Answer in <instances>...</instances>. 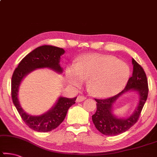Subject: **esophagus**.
Masks as SVG:
<instances>
[{"mask_svg": "<svg viewBox=\"0 0 157 157\" xmlns=\"http://www.w3.org/2000/svg\"><path fill=\"white\" fill-rule=\"evenodd\" d=\"M86 98L85 96H83V95H78L76 98V102L77 103H79V102H81L84 101V100H86Z\"/></svg>", "mask_w": 157, "mask_h": 157, "instance_id": "1", "label": "esophagus"}]
</instances>
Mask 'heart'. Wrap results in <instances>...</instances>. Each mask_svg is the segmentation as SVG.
I'll use <instances>...</instances> for the list:
<instances>
[{
    "instance_id": "obj_1",
    "label": "heart",
    "mask_w": 157,
    "mask_h": 157,
    "mask_svg": "<svg viewBox=\"0 0 157 157\" xmlns=\"http://www.w3.org/2000/svg\"><path fill=\"white\" fill-rule=\"evenodd\" d=\"M128 65L116 58L100 54L81 56L76 64L67 68V79L70 84L81 86L88 79V88L96 97L112 96L121 90L128 80Z\"/></svg>"
}]
</instances>
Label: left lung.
Wrapping results in <instances>:
<instances>
[{
  "label": "left lung",
  "instance_id": "8db88e82",
  "mask_svg": "<svg viewBox=\"0 0 157 157\" xmlns=\"http://www.w3.org/2000/svg\"><path fill=\"white\" fill-rule=\"evenodd\" d=\"M132 76L129 78L123 90L115 96L105 99L95 98L97 110L92 115L93 122L100 132L105 135L113 136L123 133L133 126L139 119L140 113L148 96V82L143 68L132 59ZM137 91L139 94V103L136 110L130 117L119 118L112 113L113 104L119 97L127 92Z\"/></svg>",
  "mask_w": 157,
  "mask_h": 157
}]
</instances>
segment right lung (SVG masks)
<instances>
[{
	"label": "right lung",
	"mask_w": 157,
	"mask_h": 157,
	"mask_svg": "<svg viewBox=\"0 0 157 157\" xmlns=\"http://www.w3.org/2000/svg\"><path fill=\"white\" fill-rule=\"evenodd\" d=\"M64 52L63 49L51 45L39 47L25 56L13 72L11 80L13 104L25 123L35 131L47 132L57 128L64 120L69 108L75 103L76 97L74 98L59 97L49 111L39 116H33L25 112L20 105L17 96L19 86L24 77L35 69L48 68L62 74L63 69L59 62L61 56Z\"/></svg>",
	"instance_id": "obj_1"
}]
</instances>
